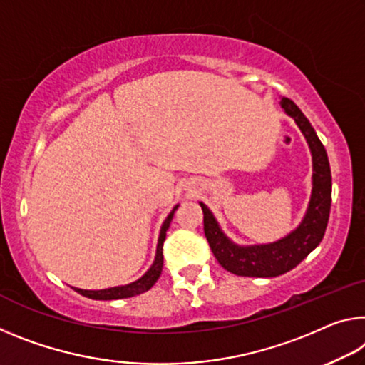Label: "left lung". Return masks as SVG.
<instances>
[{
    "label": "left lung",
    "instance_id": "obj_1",
    "mask_svg": "<svg viewBox=\"0 0 365 365\" xmlns=\"http://www.w3.org/2000/svg\"><path fill=\"white\" fill-rule=\"evenodd\" d=\"M281 107L287 115L296 120L300 131L309 143L312 160H314V175H312V196L307 212L296 230L284 239L264 245H235L229 240L219 227L212 212L207 206L203 210L205 235L211 247L214 257L224 269L237 276L248 277H274L284 274L302 262V259L320 244L325 235L329 207H331V170H329L328 155L322 141L318 140L310 121L300 112V108L287 97H281Z\"/></svg>",
    "mask_w": 365,
    "mask_h": 365
}]
</instances>
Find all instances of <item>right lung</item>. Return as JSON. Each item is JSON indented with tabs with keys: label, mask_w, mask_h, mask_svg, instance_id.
Segmentation results:
<instances>
[{
	"label": "right lung",
	"mask_w": 365,
	"mask_h": 365,
	"mask_svg": "<svg viewBox=\"0 0 365 365\" xmlns=\"http://www.w3.org/2000/svg\"><path fill=\"white\" fill-rule=\"evenodd\" d=\"M178 205L173 207L172 212L167 216V219L162 224L160 227V235H159V242H158V250H155V258H154V263L151 268L148 269V273L144 274L140 279L131 282V284H126V286H117V287H108V289H101V291H86V289H78V287H73L74 291L79 292L81 296L84 297H89V299H94V300H115V299H126V297H135V296H140V294L146 292L151 289L155 281L159 279V276L162 273V266H164V255H162V247H164V240H165V232L167 229H169L170 221L173 217V212L177 211Z\"/></svg>",
	"instance_id": "obj_1"
}]
</instances>
